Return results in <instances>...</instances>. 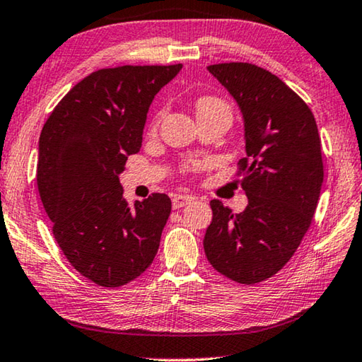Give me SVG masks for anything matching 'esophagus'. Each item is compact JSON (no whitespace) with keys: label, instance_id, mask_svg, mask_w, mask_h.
<instances>
[{"label":"esophagus","instance_id":"1","mask_svg":"<svg viewBox=\"0 0 362 362\" xmlns=\"http://www.w3.org/2000/svg\"><path fill=\"white\" fill-rule=\"evenodd\" d=\"M193 199L195 198H193L192 195H174V198H172V206H174L175 209H179V208L187 206V204L192 203Z\"/></svg>","mask_w":362,"mask_h":362}]
</instances>
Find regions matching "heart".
Wrapping results in <instances>:
<instances>
[{"mask_svg": "<svg viewBox=\"0 0 362 362\" xmlns=\"http://www.w3.org/2000/svg\"><path fill=\"white\" fill-rule=\"evenodd\" d=\"M214 109H228V105H226L221 99H218V97H211V95L199 97V99L197 100V115H198V113H203V112H208V110H214ZM163 115H164V112H159L158 115L154 117L153 123H151V132H154V129L158 128Z\"/></svg>", "mask_w": 362, "mask_h": 362, "instance_id": "b5f03b06", "label": "heart"}]
</instances>
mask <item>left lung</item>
<instances>
[{
	"label": "left lung",
	"instance_id": "obj_1",
	"mask_svg": "<svg viewBox=\"0 0 362 362\" xmlns=\"http://www.w3.org/2000/svg\"><path fill=\"white\" fill-rule=\"evenodd\" d=\"M244 115L240 185L249 204L234 214L213 199L204 234L208 262L226 278L255 284L291 260L310 228L323 182L314 113L281 79L252 63L209 64Z\"/></svg>",
	"mask_w": 362,
	"mask_h": 362
}]
</instances>
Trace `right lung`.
Instances as JSON below:
<instances>
[{
  "label": "right lung",
  "instance_id": "1",
  "mask_svg": "<svg viewBox=\"0 0 362 362\" xmlns=\"http://www.w3.org/2000/svg\"><path fill=\"white\" fill-rule=\"evenodd\" d=\"M182 64L104 68L58 102L39 139L37 187L74 269L102 288L138 278L159 249L172 203L153 193L129 206L118 175L141 148L154 95Z\"/></svg>",
  "mask_w": 362,
  "mask_h": 362
}]
</instances>
